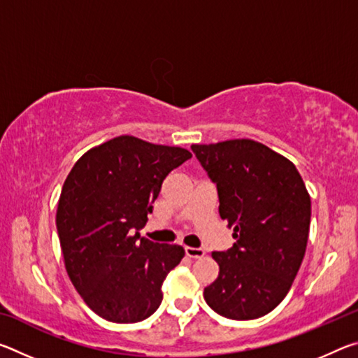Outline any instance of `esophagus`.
I'll list each match as a JSON object with an SVG mask.
<instances>
[{
  "label": "esophagus",
  "instance_id": "esophagus-1",
  "mask_svg": "<svg viewBox=\"0 0 358 358\" xmlns=\"http://www.w3.org/2000/svg\"><path fill=\"white\" fill-rule=\"evenodd\" d=\"M185 252L187 257H192V259H201L205 256V251L202 248H191V246H186L185 248Z\"/></svg>",
  "mask_w": 358,
  "mask_h": 358
}]
</instances>
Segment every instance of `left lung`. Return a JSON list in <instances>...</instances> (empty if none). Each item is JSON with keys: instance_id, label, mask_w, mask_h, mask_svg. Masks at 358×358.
<instances>
[{"instance_id": "obj_1", "label": "left lung", "mask_w": 358, "mask_h": 358, "mask_svg": "<svg viewBox=\"0 0 358 358\" xmlns=\"http://www.w3.org/2000/svg\"><path fill=\"white\" fill-rule=\"evenodd\" d=\"M191 150L216 185L220 216L235 238L211 254L220 275L203 299L227 319L262 317L287 295L305 257L310 194L292 162L250 138Z\"/></svg>"}]
</instances>
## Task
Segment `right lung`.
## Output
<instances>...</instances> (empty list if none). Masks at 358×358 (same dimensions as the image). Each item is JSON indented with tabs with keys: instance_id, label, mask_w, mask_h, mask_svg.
<instances>
[{
	"instance_id": "add662e5",
	"label": "right lung",
	"mask_w": 358,
	"mask_h": 358,
	"mask_svg": "<svg viewBox=\"0 0 358 358\" xmlns=\"http://www.w3.org/2000/svg\"><path fill=\"white\" fill-rule=\"evenodd\" d=\"M192 155L120 136L85 153L66 178L57 230L72 284L110 322L134 324L162 301V282L185 256L141 237L161 185Z\"/></svg>"
}]
</instances>
